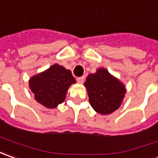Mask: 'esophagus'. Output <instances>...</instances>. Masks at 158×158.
<instances>
[{
    "label": "esophagus",
    "instance_id": "34e87169",
    "mask_svg": "<svg viewBox=\"0 0 158 158\" xmlns=\"http://www.w3.org/2000/svg\"><path fill=\"white\" fill-rule=\"evenodd\" d=\"M77 81H78L79 83H83L85 81V76H81V77L77 78Z\"/></svg>",
    "mask_w": 158,
    "mask_h": 158
}]
</instances>
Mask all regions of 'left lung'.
<instances>
[{
	"instance_id": "8db88e82",
	"label": "left lung",
	"mask_w": 158,
	"mask_h": 158,
	"mask_svg": "<svg viewBox=\"0 0 158 158\" xmlns=\"http://www.w3.org/2000/svg\"><path fill=\"white\" fill-rule=\"evenodd\" d=\"M85 85L91 106L101 114H109L118 109L126 93L123 83L103 68L89 74Z\"/></svg>"
}]
</instances>
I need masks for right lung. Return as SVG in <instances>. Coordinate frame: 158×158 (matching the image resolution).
<instances>
[{
	"instance_id": "obj_1",
	"label": "right lung",
	"mask_w": 158,
	"mask_h": 158,
	"mask_svg": "<svg viewBox=\"0 0 158 158\" xmlns=\"http://www.w3.org/2000/svg\"><path fill=\"white\" fill-rule=\"evenodd\" d=\"M75 82L70 70L56 64L45 72L32 77L30 87L38 103L48 108H55L64 101L69 86Z\"/></svg>"
}]
</instances>
